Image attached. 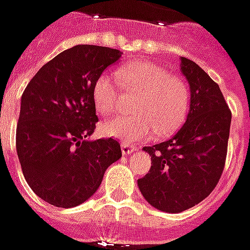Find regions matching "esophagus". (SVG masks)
I'll return each instance as SVG.
<instances>
[{"label": "esophagus", "instance_id": "obj_1", "mask_svg": "<svg viewBox=\"0 0 250 250\" xmlns=\"http://www.w3.org/2000/svg\"><path fill=\"white\" fill-rule=\"evenodd\" d=\"M121 151L124 155H129L132 154V152H135L136 147L135 146H129V144H122Z\"/></svg>", "mask_w": 250, "mask_h": 250}]
</instances>
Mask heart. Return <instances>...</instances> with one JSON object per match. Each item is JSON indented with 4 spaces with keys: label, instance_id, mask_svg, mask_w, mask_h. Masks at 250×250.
Listing matches in <instances>:
<instances>
[{
    "label": "heart",
    "instance_id": "obj_1",
    "mask_svg": "<svg viewBox=\"0 0 250 250\" xmlns=\"http://www.w3.org/2000/svg\"><path fill=\"white\" fill-rule=\"evenodd\" d=\"M118 77L125 88L137 92L132 103L135 114L104 122L102 132L106 136L125 144H135L151 139L155 132L159 136L168 135L185 120L189 92L182 79L168 75L163 68L148 61L129 63L118 70ZM119 81L110 73H102L96 79L92 96L101 114L113 115L118 111Z\"/></svg>",
    "mask_w": 250,
    "mask_h": 250
}]
</instances>
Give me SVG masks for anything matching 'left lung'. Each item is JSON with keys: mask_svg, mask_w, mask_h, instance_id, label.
Segmentation results:
<instances>
[{"mask_svg": "<svg viewBox=\"0 0 250 250\" xmlns=\"http://www.w3.org/2000/svg\"><path fill=\"white\" fill-rule=\"evenodd\" d=\"M190 89L187 121L171 139L143 149L152 166L137 180L144 199L156 209L182 212L203 201L223 173L231 111L219 85L193 61L181 57Z\"/></svg>", "mask_w": 250, "mask_h": 250, "instance_id": "8db88e82", "label": "left lung"}]
</instances>
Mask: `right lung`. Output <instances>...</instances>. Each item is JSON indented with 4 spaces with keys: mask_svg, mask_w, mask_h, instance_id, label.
I'll use <instances>...</instances> for the list:
<instances>
[{
    "mask_svg": "<svg viewBox=\"0 0 250 250\" xmlns=\"http://www.w3.org/2000/svg\"><path fill=\"white\" fill-rule=\"evenodd\" d=\"M121 54L77 44L43 65L24 89L17 156L27 184L51 206L72 208L88 200L106 168L121 158L114 139L88 140L98 122L94 84Z\"/></svg>",
    "mask_w": 250,
    "mask_h": 250,
    "instance_id": "add662e5",
    "label": "right lung"
}]
</instances>
